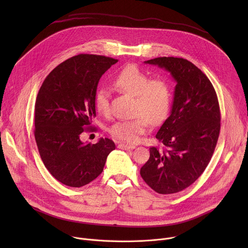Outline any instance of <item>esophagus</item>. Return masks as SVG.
Returning <instances> with one entry per match:
<instances>
[{
	"instance_id": "1",
	"label": "esophagus",
	"mask_w": 248,
	"mask_h": 248,
	"mask_svg": "<svg viewBox=\"0 0 248 248\" xmlns=\"http://www.w3.org/2000/svg\"><path fill=\"white\" fill-rule=\"evenodd\" d=\"M119 148L120 149H124V150H132L135 148L134 145H130V144H124V143H121L119 144Z\"/></svg>"
}]
</instances>
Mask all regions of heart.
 Listing matches in <instances>:
<instances>
[{
  "instance_id": "obj_1",
  "label": "heart",
  "mask_w": 248,
  "mask_h": 248,
  "mask_svg": "<svg viewBox=\"0 0 248 248\" xmlns=\"http://www.w3.org/2000/svg\"><path fill=\"white\" fill-rule=\"evenodd\" d=\"M113 85L122 92L135 97L136 118L119 121L110 128V134L126 143H135L143 135L149 123L157 125L164 122L171 102L170 85L165 78L150 79L149 76L135 65H127L113 78ZM94 106L101 115L110 112V92L100 87L94 96Z\"/></svg>"
}]
</instances>
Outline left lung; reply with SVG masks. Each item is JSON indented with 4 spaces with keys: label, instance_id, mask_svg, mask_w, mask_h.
Instances as JSON below:
<instances>
[{
    "label": "left lung",
    "instance_id": "8db88e82",
    "mask_svg": "<svg viewBox=\"0 0 248 248\" xmlns=\"http://www.w3.org/2000/svg\"><path fill=\"white\" fill-rule=\"evenodd\" d=\"M170 73L176 81L170 117L156 134L163 149L150 147L141 178L156 192L171 194L192 185L213 156L221 128L216 91L191 62L160 57L145 62Z\"/></svg>",
    "mask_w": 248,
    "mask_h": 248
}]
</instances>
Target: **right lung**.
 <instances>
[{"label":"right lung","mask_w":248,"mask_h":248,"mask_svg":"<svg viewBox=\"0 0 248 248\" xmlns=\"http://www.w3.org/2000/svg\"><path fill=\"white\" fill-rule=\"evenodd\" d=\"M116 62L109 57L79 54L56 66L39 89L34 136L45 167L62 185L81 187L94 181L116 148L109 138L96 144L80 140L82 132L96 130L89 125L96 116L98 82Z\"/></svg>","instance_id":"1"}]
</instances>
